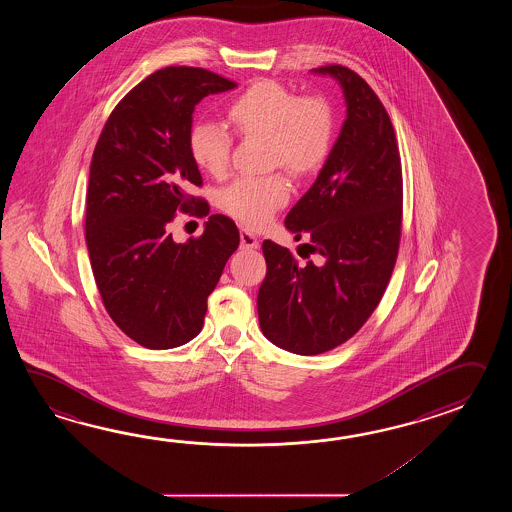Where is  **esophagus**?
<instances>
[{
  "label": "esophagus",
  "instance_id": "obj_1",
  "mask_svg": "<svg viewBox=\"0 0 512 512\" xmlns=\"http://www.w3.org/2000/svg\"><path fill=\"white\" fill-rule=\"evenodd\" d=\"M240 241L243 249H258L260 247V240L256 234H252L251 230H240Z\"/></svg>",
  "mask_w": 512,
  "mask_h": 512
}]
</instances>
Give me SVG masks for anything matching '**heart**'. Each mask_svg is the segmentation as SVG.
<instances>
[{
  "mask_svg": "<svg viewBox=\"0 0 512 512\" xmlns=\"http://www.w3.org/2000/svg\"><path fill=\"white\" fill-rule=\"evenodd\" d=\"M227 119L245 137H267L271 166L291 174L318 170L333 142V111L324 98L294 97L278 82L258 80L227 106ZM232 141L212 122H196L188 131V152L205 174L221 177L229 170ZM285 175H245L219 194V207L247 227H263L289 201Z\"/></svg>",
  "mask_w": 512,
  "mask_h": 512,
  "instance_id": "obj_1",
  "label": "heart"
}]
</instances>
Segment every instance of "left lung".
<instances>
[{
    "mask_svg": "<svg viewBox=\"0 0 512 512\" xmlns=\"http://www.w3.org/2000/svg\"><path fill=\"white\" fill-rule=\"evenodd\" d=\"M335 78L346 120L313 186L291 208L285 227L309 234L298 263L289 249L263 241L267 276L258 293L263 335L296 355L337 348L381 302L401 241L403 170L392 120L364 78L344 66L313 69Z\"/></svg>",
    "mask_w": 512,
    "mask_h": 512,
    "instance_id": "8db88e82",
    "label": "left lung"
}]
</instances>
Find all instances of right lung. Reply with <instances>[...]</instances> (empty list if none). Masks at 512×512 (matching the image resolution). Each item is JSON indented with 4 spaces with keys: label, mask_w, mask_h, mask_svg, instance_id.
<instances>
[{
    "label": "right lung",
    "mask_w": 512,
    "mask_h": 512,
    "mask_svg": "<svg viewBox=\"0 0 512 512\" xmlns=\"http://www.w3.org/2000/svg\"><path fill=\"white\" fill-rule=\"evenodd\" d=\"M238 86L201 67H164L111 111L98 137L86 197V243L98 293L111 320L148 349L197 337L208 294L240 245L236 223L214 214L199 238L175 243L177 210L208 216L188 152L197 104Z\"/></svg>",
    "instance_id": "1"
}]
</instances>
